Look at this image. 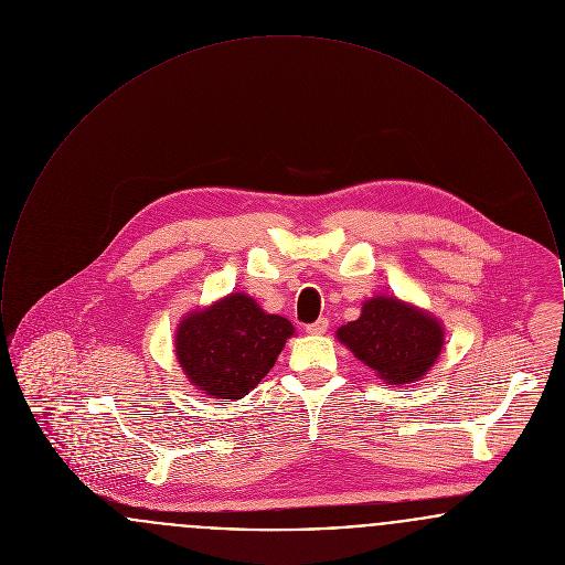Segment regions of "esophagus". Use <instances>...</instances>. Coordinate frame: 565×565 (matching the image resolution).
Here are the masks:
<instances>
[{
    "label": "esophagus",
    "instance_id": "obj_1",
    "mask_svg": "<svg viewBox=\"0 0 565 565\" xmlns=\"http://www.w3.org/2000/svg\"><path fill=\"white\" fill-rule=\"evenodd\" d=\"M326 330H328V320H326V318H320L318 322L309 323V326H307V332H309V334H313V337L323 334Z\"/></svg>",
    "mask_w": 565,
    "mask_h": 565
}]
</instances>
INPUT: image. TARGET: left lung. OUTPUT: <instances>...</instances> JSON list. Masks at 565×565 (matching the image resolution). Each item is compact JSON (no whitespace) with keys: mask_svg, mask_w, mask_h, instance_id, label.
I'll return each mask as SVG.
<instances>
[{"mask_svg":"<svg viewBox=\"0 0 565 565\" xmlns=\"http://www.w3.org/2000/svg\"><path fill=\"white\" fill-rule=\"evenodd\" d=\"M337 339L387 385L428 375L445 345V326L430 311L376 295L362 302L360 318L341 326Z\"/></svg>","mask_w":565,"mask_h":565,"instance_id":"obj_1","label":"left lung"}]
</instances>
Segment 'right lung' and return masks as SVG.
Here are the masks:
<instances>
[{"mask_svg":"<svg viewBox=\"0 0 565 565\" xmlns=\"http://www.w3.org/2000/svg\"><path fill=\"white\" fill-rule=\"evenodd\" d=\"M290 337V320L267 313L245 292H231L186 313L173 345L190 383L205 396L231 403L260 383Z\"/></svg>","mask_w":565,"mask_h":565,"instance_id":"obj_1","label":"right lung"}]
</instances>
